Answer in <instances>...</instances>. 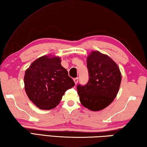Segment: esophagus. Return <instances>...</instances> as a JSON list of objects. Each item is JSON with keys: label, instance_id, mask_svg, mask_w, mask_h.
Returning <instances> with one entry per match:
<instances>
[{"label": "esophagus", "instance_id": "obj_1", "mask_svg": "<svg viewBox=\"0 0 147 147\" xmlns=\"http://www.w3.org/2000/svg\"><path fill=\"white\" fill-rule=\"evenodd\" d=\"M73 80H74V83H75V84L76 85L77 83L78 82V78H74V79H73Z\"/></svg>", "mask_w": 147, "mask_h": 147}]
</instances>
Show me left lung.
Returning <instances> with one entry per match:
<instances>
[{
    "label": "left lung",
    "mask_w": 147,
    "mask_h": 147,
    "mask_svg": "<svg viewBox=\"0 0 147 147\" xmlns=\"http://www.w3.org/2000/svg\"><path fill=\"white\" fill-rule=\"evenodd\" d=\"M89 80L78 84L77 91L81 104L92 111L103 109L116 97L121 82L117 65L109 56L93 51L87 59Z\"/></svg>",
    "instance_id": "8db88e82"
}]
</instances>
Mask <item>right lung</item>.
Wrapping results in <instances>:
<instances>
[{"label":"right lung","mask_w":147,"mask_h":147,"mask_svg":"<svg viewBox=\"0 0 147 147\" xmlns=\"http://www.w3.org/2000/svg\"><path fill=\"white\" fill-rule=\"evenodd\" d=\"M24 83L30 100L42 109L55 108L65 92L75 85L67 71L61 66L60 58L47 56L31 64L25 72Z\"/></svg>","instance_id":"right-lung-1"}]
</instances>
